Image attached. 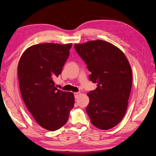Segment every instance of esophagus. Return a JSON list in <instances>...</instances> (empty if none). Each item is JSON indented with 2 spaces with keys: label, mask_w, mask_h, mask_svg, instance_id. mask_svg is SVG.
Segmentation results:
<instances>
[{
  "label": "esophagus",
  "mask_w": 156,
  "mask_h": 156,
  "mask_svg": "<svg viewBox=\"0 0 156 156\" xmlns=\"http://www.w3.org/2000/svg\"><path fill=\"white\" fill-rule=\"evenodd\" d=\"M80 94H81V93H80V92H75V93H74L75 98V99L78 98H79V95H80Z\"/></svg>",
  "instance_id": "1"
}]
</instances>
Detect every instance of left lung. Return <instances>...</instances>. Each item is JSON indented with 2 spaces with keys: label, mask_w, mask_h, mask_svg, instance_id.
<instances>
[{
  "label": "left lung",
  "mask_w": 156,
  "mask_h": 156,
  "mask_svg": "<svg viewBox=\"0 0 156 156\" xmlns=\"http://www.w3.org/2000/svg\"><path fill=\"white\" fill-rule=\"evenodd\" d=\"M75 49L87 65L89 79L97 84L87 94L86 111L91 123L98 128L110 129L123 119L132 86L129 61L119 48L98 40L75 44Z\"/></svg>",
  "instance_id": "1"
}]
</instances>
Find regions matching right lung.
I'll list each match as a JSON object with an SVG mask.
<instances>
[{
  "label": "right lung",
  "instance_id": "add662e5",
  "mask_svg": "<svg viewBox=\"0 0 156 156\" xmlns=\"http://www.w3.org/2000/svg\"><path fill=\"white\" fill-rule=\"evenodd\" d=\"M72 44L32 45L21 56L17 74L20 91L28 110L41 127L54 131L66 123L74 94L56 88L54 79L62 72Z\"/></svg>",
  "mask_w": 156,
  "mask_h": 156
}]
</instances>
